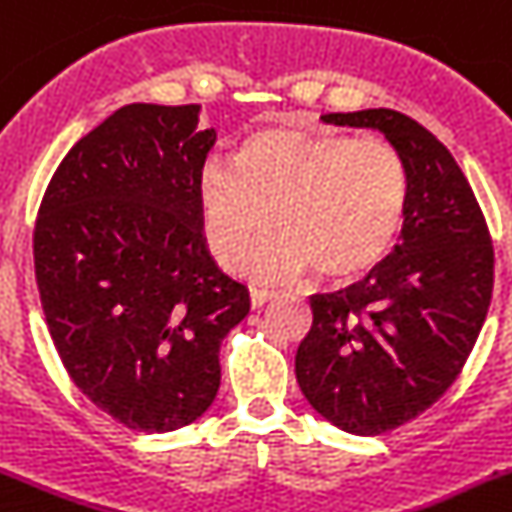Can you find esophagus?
<instances>
[{
  "label": "esophagus",
  "instance_id": "obj_1",
  "mask_svg": "<svg viewBox=\"0 0 512 512\" xmlns=\"http://www.w3.org/2000/svg\"><path fill=\"white\" fill-rule=\"evenodd\" d=\"M273 299H276V291H268V289H249V304H252V309L265 307V304L273 302Z\"/></svg>",
  "mask_w": 512,
  "mask_h": 512
}]
</instances>
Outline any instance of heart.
<instances>
[{"mask_svg":"<svg viewBox=\"0 0 512 512\" xmlns=\"http://www.w3.org/2000/svg\"><path fill=\"white\" fill-rule=\"evenodd\" d=\"M197 218L210 255L236 268L270 229L278 234L244 260L257 281L299 278L351 283L385 263L409 208V169L380 137L307 130L299 124L247 135L234 166L200 163Z\"/></svg>","mask_w":512,"mask_h":512,"instance_id":"heart-1","label":"heart"}]
</instances>
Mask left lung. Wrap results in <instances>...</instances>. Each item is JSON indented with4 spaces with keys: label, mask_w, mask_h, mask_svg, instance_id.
Returning a JSON list of instances; mask_svg holds the SVG:
<instances>
[{
    "label": "left lung",
    "mask_w": 512,
    "mask_h": 512,
    "mask_svg": "<svg viewBox=\"0 0 512 512\" xmlns=\"http://www.w3.org/2000/svg\"><path fill=\"white\" fill-rule=\"evenodd\" d=\"M380 130L409 169L401 244L364 281L309 296L312 328L296 351L309 406L351 435H382L437 403L461 375L487 317L495 249L450 150L393 109L325 114Z\"/></svg>",
    "instance_id": "1"
}]
</instances>
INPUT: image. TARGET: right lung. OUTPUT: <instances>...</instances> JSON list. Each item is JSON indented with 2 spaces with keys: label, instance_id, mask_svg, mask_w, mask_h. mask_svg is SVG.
Here are the masks:
<instances>
[{
  "label": "right lung",
  "instance_id": "obj_1",
  "mask_svg": "<svg viewBox=\"0 0 512 512\" xmlns=\"http://www.w3.org/2000/svg\"><path fill=\"white\" fill-rule=\"evenodd\" d=\"M200 106L130 103L62 158L38 208L33 263L46 325L90 403L137 432L208 411L218 349L247 286L213 263L195 179L216 143Z\"/></svg>",
  "mask_w": 512,
  "mask_h": 512
}]
</instances>
